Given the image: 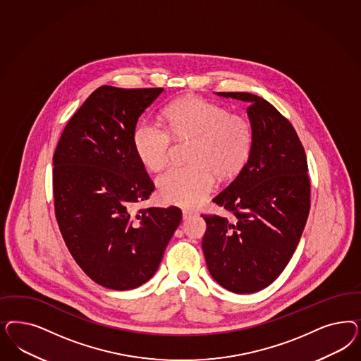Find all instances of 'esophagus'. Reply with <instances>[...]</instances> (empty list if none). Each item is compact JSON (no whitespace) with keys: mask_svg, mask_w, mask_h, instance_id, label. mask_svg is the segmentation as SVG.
<instances>
[{"mask_svg":"<svg viewBox=\"0 0 361 361\" xmlns=\"http://www.w3.org/2000/svg\"><path fill=\"white\" fill-rule=\"evenodd\" d=\"M182 214H183V219H188L191 218L192 215H197V211H192V209H182Z\"/></svg>","mask_w":361,"mask_h":361,"instance_id":"34e87169","label":"esophagus"}]
</instances>
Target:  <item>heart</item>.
<instances>
[{"label": "heart", "instance_id": "1", "mask_svg": "<svg viewBox=\"0 0 361 361\" xmlns=\"http://www.w3.org/2000/svg\"><path fill=\"white\" fill-rule=\"evenodd\" d=\"M166 128L142 122L133 135L134 150L140 162L154 173L170 163L173 140H191L187 167L163 174L158 194L163 202L194 207L200 204L214 186V175L228 179L238 174L252 149V128L245 116L231 114L223 106L203 98L187 97L163 110Z\"/></svg>", "mask_w": 361, "mask_h": 361}]
</instances>
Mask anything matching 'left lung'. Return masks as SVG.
I'll list each match as a JSON object with an SVG mask.
<instances>
[{"label":"left lung","instance_id":"left-lung-1","mask_svg":"<svg viewBox=\"0 0 361 361\" xmlns=\"http://www.w3.org/2000/svg\"><path fill=\"white\" fill-rule=\"evenodd\" d=\"M248 104L252 149L233 182L212 199L233 218L202 215V248L211 276L235 293L278 279L302 238L311 183L305 152L291 122L251 93H216Z\"/></svg>","mask_w":361,"mask_h":361}]
</instances>
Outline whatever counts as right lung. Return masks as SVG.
Masks as SVG:
<instances>
[{
    "label": "right lung",
    "mask_w": 361,
    "mask_h": 361,
    "mask_svg": "<svg viewBox=\"0 0 361 361\" xmlns=\"http://www.w3.org/2000/svg\"><path fill=\"white\" fill-rule=\"evenodd\" d=\"M101 86L70 118L53 155L54 209L82 271L109 290L152 279L182 211L134 206L154 183L133 145L138 118L162 93Z\"/></svg>",
    "instance_id": "right-lung-1"
}]
</instances>
